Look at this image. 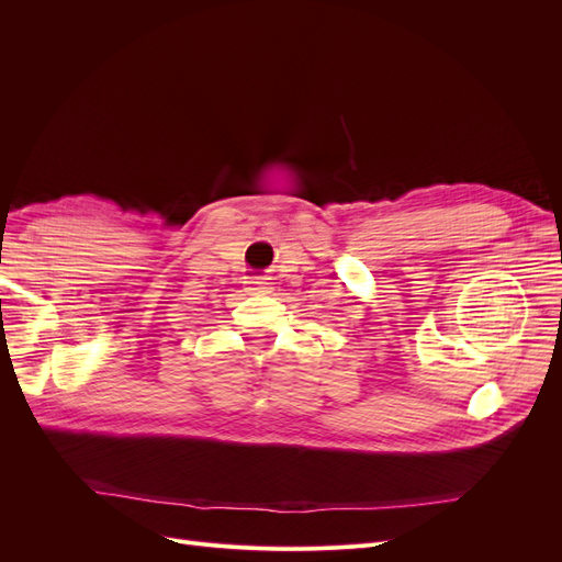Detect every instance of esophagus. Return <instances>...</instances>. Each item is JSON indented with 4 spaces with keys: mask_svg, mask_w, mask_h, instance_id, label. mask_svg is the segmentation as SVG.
Wrapping results in <instances>:
<instances>
[{
    "mask_svg": "<svg viewBox=\"0 0 562 562\" xmlns=\"http://www.w3.org/2000/svg\"><path fill=\"white\" fill-rule=\"evenodd\" d=\"M252 291L255 293H269L271 291V281L269 279H255L252 281Z\"/></svg>",
    "mask_w": 562,
    "mask_h": 562,
    "instance_id": "obj_1",
    "label": "esophagus"
}]
</instances>
